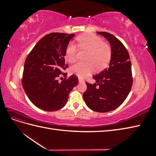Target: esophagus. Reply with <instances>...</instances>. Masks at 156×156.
I'll return each mask as SVG.
<instances>
[{"label": "esophagus", "instance_id": "34e87169", "mask_svg": "<svg viewBox=\"0 0 156 156\" xmlns=\"http://www.w3.org/2000/svg\"><path fill=\"white\" fill-rule=\"evenodd\" d=\"M78 81H79V82H84V80L83 79H82V78H78Z\"/></svg>", "mask_w": 156, "mask_h": 156}]
</instances>
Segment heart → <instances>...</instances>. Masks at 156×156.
<instances>
[{"mask_svg": "<svg viewBox=\"0 0 156 156\" xmlns=\"http://www.w3.org/2000/svg\"><path fill=\"white\" fill-rule=\"evenodd\" d=\"M78 45L80 49L88 51L87 62H78L72 66L70 72L78 77L83 78L91 74L96 67L101 69L107 66L111 60L112 50L109 44L93 34H87L77 38ZM77 46L70 43L66 50L65 58L69 63H74L77 59Z\"/></svg>", "mask_w": 156, "mask_h": 156, "instance_id": "heart-1", "label": "heart"}]
</instances>
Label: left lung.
Masks as SVG:
<instances>
[{
	"mask_svg": "<svg viewBox=\"0 0 156 156\" xmlns=\"http://www.w3.org/2000/svg\"><path fill=\"white\" fill-rule=\"evenodd\" d=\"M110 44L112 55L108 68L92 76L96 83L87 85L83 98L91 110L106 112L118 108L127 97L133 84L131 63L123 44L113 35L97 32Z\"/></svg>",
	"mask_w": 156,
	"mask_h": 156,
	"instance_id": "8db88e82",
	"label": "left lung"
}]
</instances>
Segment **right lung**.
I'll return each mask as SVG.
<instances>
[{
  "label": "right lung",
  "mask_w": 156,
  "mask_h": 156,
  "mask_svg": "<svg viewBox=\"0 0 156 156\" xmlns=\"http://www.w3.org/2000/svg\"><path fill=\"white\" fill-rule=\"evenodd\" d=\"M74 36L59 33L46 35L26 58L23 87L32 103L41 110L55 111L64 107L69 93L78 84V78L74 75L61 83L58 80L68 67L65 65L66 50ZM62 74L66 75L65 73Z\"/></svg>",
  "instance_id": "obj_1"
}]
</instances>
